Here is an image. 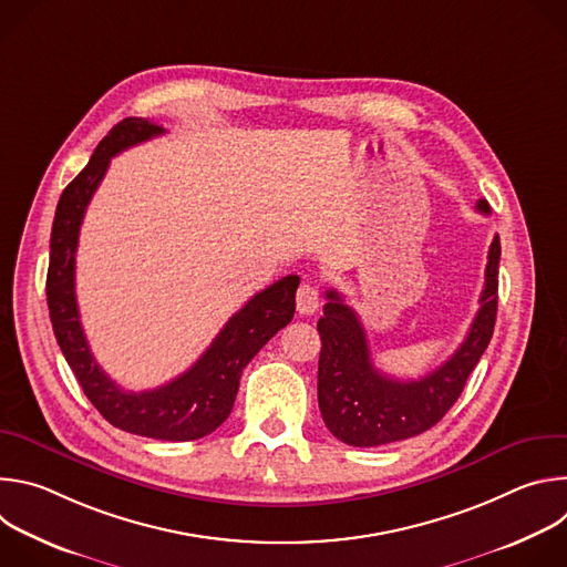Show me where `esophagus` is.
I'll return each mask as SVG.
<instances>
[{
	"label": "esophagus",
	"mask_w": 567,
	"mask_h": 567,
	"mask_svg": "<svg viewBox=\"0 0 567 567\" xmlns=\"http://www.w3.org/2000/svg\"><path fill=\"white\" fill-rule=\"evenodd\" d=\"M318 305H320L318 289H316L313 285H309V282H302V285L298 287V291H296V309H298L300 313L309 316V313H313V311L318 309Z\"/></svg>",
	"instance_id": "1"
}]
</instances>
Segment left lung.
Returning <instances> with one entry per match:
<instances>
[{"label": "left lung", "mask_w": 567, "mask_h": 567, "mask_svg": "<svg viewBox=\"0 0 567 567\" xmlns=\"http://www.w3.org/2000/svg\"><path fill=\"white\" fill-rule=\"evenodd\" d=\"M489 215V204L475 206ZM501 237L489 247L480 309L462 346L422 379L399 381L372 365L365 330L339 291L328 289L318 320V409L330 433L350 446H381L433 429L457 401L480 357L487 350L498 311Z\"/></svg>", "instance_id": "obj_1"}]
</instances>
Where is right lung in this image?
I'll use <instances>...</instances> for the list:
<instances>
[{"label": "right lung", "mask_w": 567, "mask_h": 567, "mask_svg": "<svg viewBox=\"0 0 567 567\" xmlns=\"http://www.w3.org/2000/svg\"><path fill=\"white\" fill-rule=\"evenodd\" d=\"M164 132V127L147 118L130 116L121 121L99 143L90 164L62 190L51 228L47 302L53 334L69 368L96 411L112 426L152 440L188 442L213 433L230 415L241 370L278 330L291 322L300 278L285 276L256 293L228 318L224 330L197 363L166 385L130 392L103 372L80 326L75 302L80 224L107 173L112 156Z\"/></svg>", "instance_id": "add662e5"}]
</instances>
